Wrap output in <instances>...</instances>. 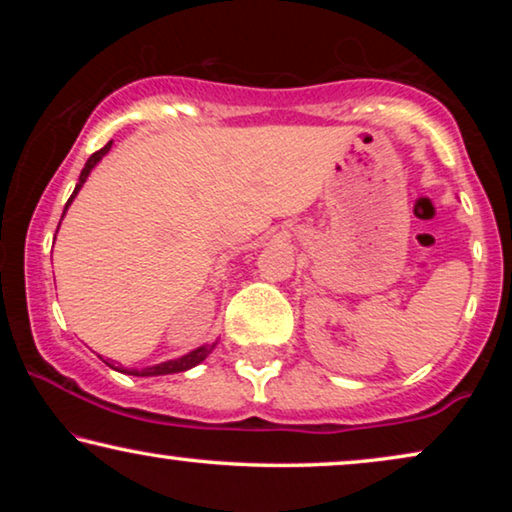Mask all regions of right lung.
Wrapping results in <instances>:
<instances>
[{
	"instance_id": "obj_1",
	"label": "right lung",
	"mask_w": 512,
	"mask_h": 512,
	"mask_svg": "<svg viewBox=\"0 0 512 512\" xmlns=\"http://www.w3.org/2000/svg\"><path fill=\"white\" fill-rule=\"evenodd\" d=\"M111 144L114 142H109L107 146H102L100 151H95L93 156L88 158V163H86V167H83L81 170V177H79V184H76V188H74V193H72V198L67 200V205H65V212H62V219H65V214H67V209H69V205H72V200L76 198V193L81 191V186L86 184V179H88V174H90V170H93V167L100 163V160L107 156L109 153V149H111ZM60 228V226H58ZM219 342V340H216ZM216 342H212V345H202V347H198V349H193V352H188V354H184V356H179V359H170V361H163V363H156V366H149V368H116L118 373H125V375H137V377H156V375H172V373H184V370H191V368H195L198 366V363H202L207 359L209 354H212V349L216 347ZM114 368V366H111Z\"/></svg>"
}]
</instances>
